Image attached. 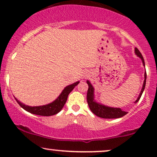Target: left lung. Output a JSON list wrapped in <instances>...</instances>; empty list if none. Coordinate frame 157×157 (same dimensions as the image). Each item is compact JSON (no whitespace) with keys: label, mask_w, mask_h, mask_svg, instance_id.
<instances>
[{"label":"left lung","mask_w":157,"mask_h":157,"mask_svg":"<svg viewBox=\"0 0 157 157\" xmlns=\"http://www.w3.org/2000/svg\"><path fill=\"white\" fill-rule=\"evenodd\" d=\"M135 53L136 55L140 57L142 59V63L145 66V60H144L143 57H142V54L140 53V52L139 51L137 48H135ZM146 72L145 73V80H144L143 86H142V89L140 94L137 100L135 101V102H137L140 100V97H141L142 93H143L144 89L145 87V83H146ZM87 84L89 86V89H88L87 91V102L88 105H89L90 109L92 112L94 113L95 115L99 117L104 118V119H115V118H120L122 117L125 116V114H127V111H122L121 109H119V108H111V107H108V106L101 105V104L97 103L94 100V88L91 86V84L90 83L89 80H87Z\"/></svg>","instance_id":"1"}]
</instances>
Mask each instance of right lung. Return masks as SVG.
I'll list each match as a JSON object with an SVG mask.
<instances>
[{
  "label": "right lung",
  "mask_w": 157,
  "mask_h": 157,
  "mask_svg": "<svg viewBox=\"0 0 157 157\" xmlns=\"http://www.w3.org/2000/svg\"><path fill=\"white\" fill-rule=\"evenodd\" d=\"M78 82H75V83L70 85V86H66V88L63 89V91H62V93L60 94V95L57 97V99L54 102H52V103L48 104V105H41V106H29L22 103V102H19L17 99L15 98L16 101L17 103L21 105V107H22L23 109L26 110L28 112L34 113V114L40 115V116H52V115H55L56 113L60 112L61 109L63 108L65 104H66V100H67L68 96L70 92L74 89V88L79 83Z\"/></svg>",
  "instance_id": "obj_1"
}]
</instances>
